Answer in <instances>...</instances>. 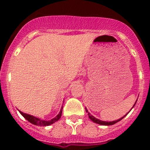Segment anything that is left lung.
Here are the masks:
<instances>
[{"label": "left lung", "mask_w": 150, "mask_h": 150, "mask_svg": "<svg viewBox=\"0 0 150 150\" xmlns=\"http://www.w3.org/2000/svg\"><path fill=\"white\" fill-rule=\"evenodd\" d=\"M136 104V103H135ZM135 105V104H134ZM86 111L87 112H88V117H89L90 120H91V121H93L94 122L97 123V124H99V125H114L115 123L118 122H120V120H122L123 118L125 117V116H123V117H122L121 119H120V120H116V121H112V122H104V121H101V120H98V119H96L95 117H94L93 116H91V115H90L89 112H88V110H87V109L86 108Z\"/></svg>", "instance_id": "1"}]
</instances>
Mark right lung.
I'll return each instance as SVG.
<instances>
[{"mask_svg":"<svg viewBox=\"0 0 150 150\" xmlns=\"http://www.w3.org/2000/svg\"><path fill=\"white\" fill-rule=\"evenodd\" d=\"M62 109H63V107H62V109H61L60 112L56 116V117H55L54 119H52V120L50 121H45V120H41L38 118H36L33 116H30V115L27 114V113H24V112H20L21 114L23 116V117L25 119L28 120V122H30V123H32V124L36 125H40V126H48V125H50L53 124L54 122H57L58 120H59L61 118V116H62Z\"/></svg>","mask_w":150,"mask_h":150,"instance_id":"1","label":"right lung"}]
</instances>
